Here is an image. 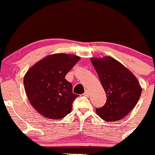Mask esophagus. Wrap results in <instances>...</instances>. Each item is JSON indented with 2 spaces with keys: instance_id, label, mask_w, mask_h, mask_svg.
I'll use <instances>...</instances> for the list:
<instances>
[{
  "instance_id": "obj_1",
  "label": "esophagus",
  "mask_w": 155,
  "mask_h": 155,
  "mask_svg": "<svg viewBox=\"0 0 155 155\" xmlns=\"http://www.w3.org/2000/svg\"><path fill=\"white\" fill-rule=\"evenodd\" d=\"M89 94H90V92L88 91V90H86V91H85V93L83 94V95H84V96H86V97H88L89 96Z\"/></svg>"
}]
</instances>
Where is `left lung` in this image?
Returning <instances> with one entry per match:
<instances>
[{"label":"left lung","mask_w":155,"mask_h":155,"mask_svg":"<svg viewBox=\"0 0 155 155\" xmlns=\"http://www.w3.org/2000/svg\"><path fill=\"white\" fill-rule=\"evenodd\" d=\"M91 61L107 96L105 105L96 109L97 114L106 121L121 120L140 99L142 88L138 79L112 57L91 58Z\"/></svg>","instance_id":"left-lung-1"}]
</instances>
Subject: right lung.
<instances>
[{
  "label": "right lung",
  "instance_id": "right-lung-1",
  "mask_svg": "<svg viewBox=\"0 0 155 155\" xmlns=\"http://www.w3.org/2000/svg\"><path fill=\"white\" fill-rule=\"evenodd\" d=\"M80 57L67 53L49 55L33 65L24 76L28 98L34 109L47 119H60L71 113L78 95L65 79Z\"/></svg>",
  "mask_w": 155,
  "mask_h": 155
}]
</instances>
